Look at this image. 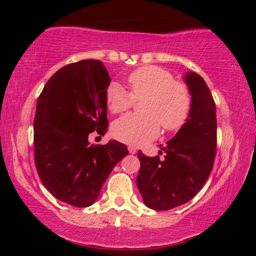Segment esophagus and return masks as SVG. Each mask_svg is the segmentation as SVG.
<instances>
[{
  "mask_svg": "<svg viewBox=\"0 0 256 256\" xmlns=\"http://www.w3.org/2000/svg\"><path fill=\"white\" fill-rule=\"evenodd\" d=\"M128 152L131 154H136V149L134 148V146H130L128 148Z\"/></svg>",
  "mask_w": 256,
  "mask_h": 256,
  "instance_id": "esophagus-1",
  "label": "esophagus"
}]
</instances>
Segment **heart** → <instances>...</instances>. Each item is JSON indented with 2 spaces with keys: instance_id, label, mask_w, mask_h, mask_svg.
<instances>
[{
  "instance_id": "1",
  "label": "heart",
  "mask_w": 256,
  "mask_h": 256,
  "mask_svg": "<svg viewBox=\"0 0 256 256\" xmlns=\"http://www.w3.org/2000/svg\"><path fill=\"white\" fill-rule=\"evenodd\" d=\"M131 92L118 84L106 90L107 108L112 114L130 110L136 100L144 99V114H128L112 126L115 138L131 146H142L157 138L160 125L164 131H176L185 123L190 108V90L184 82L174 80L170 72L158 66H144L128 78Z\"/></svg>"
}]
</instances>
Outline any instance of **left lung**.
<instances>
[{
	"label": "left lung",
	"instance_id": "left-lung-1",
	"mask_svg": "<svg viewBox=\"0 0 256 256\" xmlns=\"http://www.w3.org/2000/svg\"><path fill=\"white\" fill-rule=\"evenodd\" d=\"M192 94L188 118L162 146L164 160L138 151L141 162L136 185L150 209L164 211L188 202L200 192L214 167L216 152V104L203 78H184ZM162 154V151H160Z\"/></svg>",
	"mask_w": 256,
	"mask_h": 256
}]
</instances>
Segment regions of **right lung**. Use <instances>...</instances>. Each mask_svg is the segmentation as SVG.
<instances>
[{
    "mask_svg": "<svg viewBox=\"0 0 256 256\" xmlns=\"http://www.w3.org/2000/svg\"><path fill=\"white\" fill-rule=\"evenodd\" d=\"M110 84L100 60H84L60 68L38 97L34 164L45 188L72 206H92L112 168L128 154L118 141H88L92 132L104 136L107 131Z\"/></svg>",
    "mask_w": 256,
    "mask_h": 256,
    "instance_id": "add662e5",
    "label": "right lung"
}]
</instances>
